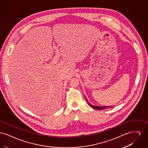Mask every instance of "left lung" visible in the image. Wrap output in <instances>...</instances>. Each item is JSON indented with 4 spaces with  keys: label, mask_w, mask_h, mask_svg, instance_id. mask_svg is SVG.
<instances>
[{
    "label": "left lung",
    "mask_w": 148,
    "mask_h": 148,
    "mask_svg": "<svg viewBox=\"0 0 148 148\" xmlns=\"http://www.w3.org/2000/svg\"><path fill=\"white\" fill-rule=\"evenodd\" d=\"M85 99L88 104V105L90 106L92 108L94 109H96V110H104V109H108V108H111L112 106H94V105H92L91 104L88 100V99L86 98V97L85 96Z\"/></svg>",
    "instance_id": "8db88e82"
}]
</instances>
